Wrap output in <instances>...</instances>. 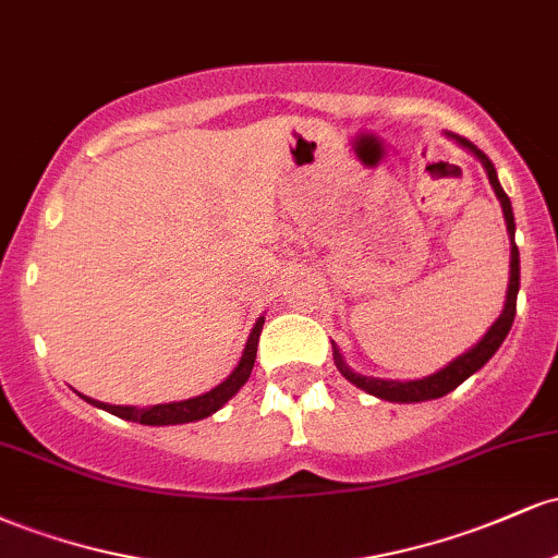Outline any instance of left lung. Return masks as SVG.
<instances>
[{"instance_id":"left-lung-1","label":"left lung","mask_w":558,"mask_h":558,"mask_svg":"<svg viewBox=\"0 0 558 558\" xmlns=\"http://www.w3.org/2000/svg\"><path fill=\"white\" fill-rule=\"evenodd\" d=\"M448 136H451V133H448ZM451 138L457 141L459 146H464L470 155H475L480 159V165H483L485 172H488L490 189L496 191L498 202H501L506 233H509V241H511L509 288H506L504 310H501V315L496 317V323L490 325L488 332H485V336L480 338L472 349H466L464 354L457 356V360L448 362L446 367L438 369V373L420 377V380H380V377H367V375L354 373V369L349 367V362L343 360L341 349L332 343V360H336L338 373H341L349 383H354L356 388H362L364 393L377 396V399H383V401L420 403V401H433V399H440V396L451 393L453 388L462 386L466 377L475 375L483 364H488L490 356L498 351V345L504 343V338L509 336L511 323H514V315H517V293H520V248H517V243H514L517 226H514V213H511V202H509V196H506V191L501 189V183H498V172H496V168H493L490 159L485 157L475 144H470L466 138H459V136H451Z\"/></svg>"}]
</instances>
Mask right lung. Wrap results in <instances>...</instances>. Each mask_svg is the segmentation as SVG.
Returning <instances> with one entry per match:
<instances>
[{"label":"right lung","mask_w":558,"mask_h":558,"mask_svg":"<svg viewBox=\"0 0 558 558\" xmlns=\"http://www.w3.org/2000/svg\"><path fill=\"white\" fill-rule=\"evenodd\" d=\"M262 325H265V317H259L254 323L252 332H248V341L243 345V354L235 369L230 373L220 386H215L207 393L194 396V399H185V401H170V403H155V407H114V403H105V401H94L88 396L78 393L83 401L94 403V407L105 409V412L114 414V417L128 420V422H138V425H185V422H198L209 414H215L217 409H222L226 403L233 399L235 393L243 388V383L248 380L254 369V360H257V343H259V332Z\"/></svg>","instance_id":"add662e5"}]
</instances>
